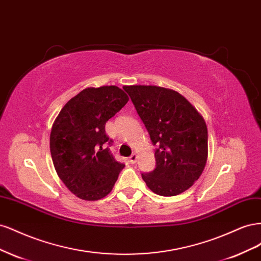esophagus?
Instances as JSON below:
<instances>
[{
	"instance_id": "34e87169",
	"label": "esophagus",
	"mask_w": 261,
	"mask_h": 261,
	"mask_svg": "<svg viewBox=\"0 0 261 261\" xmlns=\"http://www.w3.org/2000/svg\"><path fill=\"white\" fill-rule=\"evenodd\" d=\"M136 161H137V154H136V153H133V154L129 156V162H130L132 164H134V163H136Z\"/></svg>"
}]
</instances>
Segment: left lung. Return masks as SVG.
Wrapping results in <instances>:
<instances>
[{"label": "left lung", "mask_w": 261, "mask_h": 261, "mask_svg": "<svg viewBox=\"0 0 261 261\" xmlns=\"http://www.w3.org/2000/svg\"><path fill=\"white\" fill-rule=\"evenodd\" d=\"M152 144L155 169L141 173L151 191L176 196L194 185L208 158V129L201 114L175 90L158 86H124Z\"/></svg>", "instance_id": "left-lung-1"}]
</instances>
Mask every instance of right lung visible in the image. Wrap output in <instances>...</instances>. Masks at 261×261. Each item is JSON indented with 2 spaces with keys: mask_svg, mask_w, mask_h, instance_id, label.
<instances>
[{
  "mask_svg": "<svg viewBox=\"0 0 261 261\" xmlns=\"http://www.w3.org/2000/svg\"><path fill=\"white\" fill-rule=\"evenodd\" d=\"M116 86L89 87L62 108L53 123L50 151L59 177L78 198L99 200L115 184L125 167L106 147L111 144L106 123L127 103Z\"/></svg>",
  "mask_w": 261,
  "mask_h": 261,
  "instance_id": "1",
  "label": "right lung"
}]
</instances>
